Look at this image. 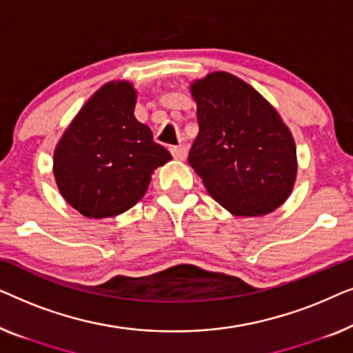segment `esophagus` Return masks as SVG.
Returning <instances> with one entry per match:
<instances>
[{
  "label": "esophagus",
  "instance_id": "34e87169",
  "mask_svg": "<svg viewBox=\"0 0 353 353\" xmlns=\"http://www.w3.org/2000/svg\"><path fill=\"white\" fill-rule=\"evenodd\" d=\"M170 152H172V156L176 159V161H185L186 159V156H188V149H186V146H173L172 149H170Z\"/></svg>",
  "mask_w": 353,
  "mask_h": 353
}]
</instances>
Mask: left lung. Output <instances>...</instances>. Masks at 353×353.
I'll use <instances>...</instances> for the list:
<instances>
[{
    "instance_id": "obj_1",
    "label": "left lung",
    "mask_w": 353,
    "mask_h": 353,
    "mask_svg": "<svg viewBox=\"0 0 353 353\" xmlns=\"http://www.w3.org/2000/svg\"><path fill=\"white\" fill-rule=\"evenodd\" d=\"M199 134L188 162L209 194L238 216H262L291 194L296 143L272 104L238 77L214 72L191 83Z\"/></svg>"
}]
</instances>
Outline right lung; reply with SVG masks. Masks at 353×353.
I'll return each mask as SVG.
<instances>
[{
	"mask_svg": "<svg viewBox=\"0 0 353 353\" xmlns=\"http://www.w3.org/2000/svg\"><path fill=\"white\" fill-rule=\"evenodd\" d=\"M134 104L130 81H109L86 101L54 149L57 188L88 219L132 209L146 194L154 170L172 159L134 117Z\"/></svg>",
	"mask_w": 353,
	"mask_h": 353,
	"instance_id": "add662e5",
	"label": "right lung"
}]
</instances>
